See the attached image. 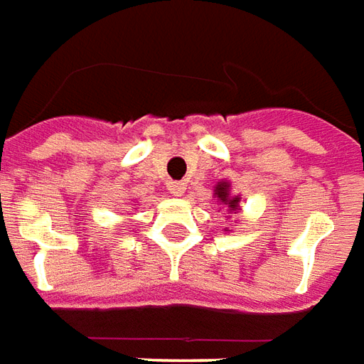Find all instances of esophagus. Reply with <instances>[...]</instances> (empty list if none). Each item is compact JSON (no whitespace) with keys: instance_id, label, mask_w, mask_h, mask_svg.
<instances>
[{"instance_id":"34e87169","label":"esophagus","mask_w":364,"mask_h":364,"mask_svg":"<svg viewBox=\"0 0 364 364\" xmlns=\"http://www.w3.org/2000/svg\"><path fill=\"white\" fill-rule=\"evenodd\" d=\"M168 190H170V194L182 196L184 194V190H186V184H184V182H170Z\"/></svg>"}]
</instances>
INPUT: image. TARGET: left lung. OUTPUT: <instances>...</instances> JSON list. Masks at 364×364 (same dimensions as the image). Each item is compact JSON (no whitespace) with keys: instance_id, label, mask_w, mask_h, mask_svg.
<instances>
[{"instance_id":"left-lung-1","label":"left lung","mask_w":364,"mask_h":364,"mask_svg":"<svg viewBox=\"0 0 364 364\" xmlns=\"http://www.w3.org/2000/svg\"><path fill=\"white\" fill-rule=\"evenodd\" d=\"M215 196H218L219 200L225 203V205H229V210H233V211L239 210V198H229V184H228V182H221V184H218Z\"/></svg>"}]
</instances>
